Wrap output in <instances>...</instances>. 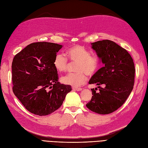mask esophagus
Wrapping results in <instances>:
<instances>
[{
  "mask_svg": "<svg viewBox=\"0 0 148 148\" xmlns=\"http://www.w3.org/2000/svg\"><path fill=\"white\" fill-rule=\"evenodd\" d=\"M73 90L77 91H81L82 90V88H73Z\"/></svg>",
  "mask_w": 148,
  "mask_h": 148,
  "instance_id": "34e87169",
  "label": "esophagus"
}]
</instances>
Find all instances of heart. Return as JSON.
<instances>
[{"mask_svg":"<svg viewBox=\"0 0 148 148\" xmlns=\"http://www.w3.org/2000/svg\"><path fill=\"white\" fill-rule=\"evenodd\" d=\"M66 56L73 62H77L75 71L77 73H69L61 78V82L66 85L78 87L86 82L87 77L85 73L91 76L96 73L99 66V60L96 56H90L89 52L84 47L75 45L66 51ZM55 69L59 72L66 70L68 60L61 53H57L53 62Z\"/></svg>","mask_w":148,"mask_h":148,"instance_id":"1","label":"heart"}]
</instances>
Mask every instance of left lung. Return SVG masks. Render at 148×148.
<instances>
[{"instance_id":"left-lung-1","label":"left lung","mask_w":148,"mask_h":148,"mask_svg":"<svg viewBox=\"0 0 148 148\" xmlns=\"http://www.w3.org/2000/svg\"><path fill=\"white\" fill-rule=\"evenodd\" d=\"M91 44L103 66L89 81L98 86L99 91L97 88L91 89L93 96L86 106L94 112L109 114L122 106L132 91L135 65L130 53L113 41L107 39Z\"/></svg>"}]
</instances>
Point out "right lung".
Listing matches in <instances>:
<instances>
[{"label": "right lung", "mask_w": 148, "mask_h": 148, "mask_svg": "<svg viewBox=\"0 0 148 148\" xmlns=\"http://www.w3.org/2000/svg\"><path fill=\"white\" fill-rule=\"evenodd\" d=\"M60 44L38 42L30 44L13 58V91L25 108L34 114H50L62 106L70 85L59 82L53 64Z\"/></svg>", "instance_id": "1"}]
</instances>
